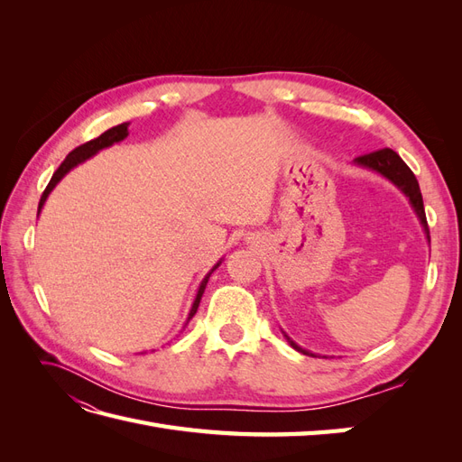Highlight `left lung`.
<instances>
[{"label":"left lung","instance_id":"left-lung-1","mask_svg":"<svg viewBox=\"0 0 462 462\" xmlns=\"http://www.w3.org/2000/svg\"><path fill=\"white\" fill-rule=\"evenodd\" d=\"M355 163L360 165V167H368V170L383 175L385 179H389L391 183H393L404 194V197L409 199V202L414 208L418 219H420V223H422L428 241H430V229H428V221H426V212H424V202H422L420 187H418V180H416L414 173L411 171V167L399 158V153L393 152L391 148H382V150L365 153V156L355 158ZM285 337H287V335H285ZM289 343H291L292 348H297L299 353L312 355L309 351H304V348H300L295 341L289 339Z\"/></svg>","mask_w":462,"mask_h":462}]
</instances>
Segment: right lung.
<instances>
[{
  "label": "right lung",
  "instance_id": "1",
  "mask_svg": "<svg viewBox=\"0 0 462 462\" xmlns=\"http://www.w3.org/2000/svg\"><path fill=\"white\" fill-rule=\"evenodd\" d=\"M129 136V123H121V125H117V127H111V129H107L106 133H102L100 136L97 138H94V141H88V143H85V144H80L79 148H75L73 152H69V156L63 160V163L58 167V171L53 173V177L50 179V183H48V187H46V190H44V194H42V199H40V204H38V214H40V209H42V206H44V202H46V199H48V194L53 190V187L60 183V180L73 170V167H77L79 163H82L85 160H88V158H92L94 153H97L100 152L102 148H107V146H111V144H116V143H121L123 138H127ZM221 263V260L214 265L212 270H209L208 273H206V277L202 279V283H200V287H199V292H197V299H194V302H192V309H190V312H189V318H187V324L190 321V318L197 314V310H199V304H200V299H202V295H204V289H206V283H208V279H209V275L214 273V270H217V265ZM185 324V326H187Z\"/></svg>",
  "mask_w": 462,
  "mask_h": 462
}]
</instances>
